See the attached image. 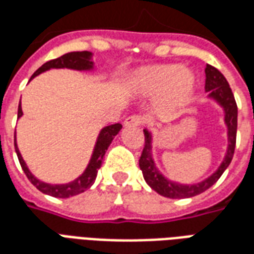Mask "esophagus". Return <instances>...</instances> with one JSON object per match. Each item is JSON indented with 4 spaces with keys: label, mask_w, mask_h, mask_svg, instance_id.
Segmentation results:
<instances>
[{
    "label": "esophagus",
    "mask_w": 254,
    "mask_h": 254,
    "mask_svg": "<svg viewBox=\"0 0 254 254\" xmlns=\"http://www.w3.org/2000/svg\"><path fill=\"white\" fill-rule=\"evenodd\" d=\"M141 124H143V118L140 116H130L124 121V125L127 127H137Z\"/></svg>",
    "instance_id": "obj_1"
}]
</instances>
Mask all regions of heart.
<instances>
[{"label": "heart", "mask_w": 254, "mask_h": 254, "mask_svg": "<svg viewBox=\"0 0 254 254\" xmlns=\"http://www.w3.org/2000/svg\"><path fill=\"white\" fill-rule=\"evenodd\" d=\"M127 84L140 96L158 98L160 111L173 113L190 100L197 78L181 64H155L136 69L127 77Z\"/></svg>", "instance_id": "heart-1"}]
</instances>
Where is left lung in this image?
I'll return each mask as SVG.
<instances>
[{
	"label": "left lung",
	"instance_id": "obj_1",
	"mask_svg": "<svg viewBox=\"0 0 254 254\" xmlns=\"http://www.w3.org/2000/svg\"><path fill=\"white\" fill-rule=\"evenodd\" d=\"M204 88H205V92H208L207 98L215 100L223 109L224 124L227 127V140H229L226 155L218 167V170L208 178H205L204 181L197 182V184H189V185L174 182L166 178L155 165V160L152 158V133L149 132L148 129H144L145 144H144L143 152L138 160V166L143 171L145 182L156 193H159L160 196L169 197V198H187V197L197 196L212 187L231 163L235 149L237 117H238V109H237L234 95H233V91L230 88L226 77L216 67L211 66V65H207L205 67V87Z\"/></svg>",
	"mask_w": 254,
	"mask_h": 254
}]
</instances>
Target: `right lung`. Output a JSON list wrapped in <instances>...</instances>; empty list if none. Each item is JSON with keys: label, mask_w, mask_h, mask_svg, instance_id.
I'll return each mask as SVG.
<instances>
[{"label": "right lung", "mask_w": 254, "mask_h": 254, "mask_svg": "<svg viewBox=\"0 0 254 254\" xmlns=\"http://www.w3.org/2000/svg\"><path fill=\"white\" fill-rule=\"evenodd\" d=\"M73 69V70H94V61H92V53L91 52H72L66 53L61 57L52 60L49 63L43 64L38 70H36L32 76H31L30 81L34 77H36L38 74L50 70V69ZM23 116V110H21V102L19 103V110H17V118ZM122 129L121 124H114V125H109L105 127L98 134L96 138V143H95L94 151L91 155V159L88 162V166L85 167V170L83 171L81 176H78L76 180H73L72 182H67V184H47L41 180H38L28 169V166L23 159V156L20 154L19 147L16 143V133H14V149H16V154L19 158L20 165L21 169L25 173L27 178L30 180L31 184L41 190L45 194L49 196L58 197V198H66V197L76 196L78 193H83L84 190H87L88 188L92 187V184L96 180V174L98 170L100 169V166L103 163V158L109 145L111 141L114 140L117 134L120 133Z\"/></svg>", "instance_id": "add662e5"}]
</instances>
